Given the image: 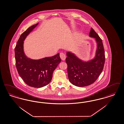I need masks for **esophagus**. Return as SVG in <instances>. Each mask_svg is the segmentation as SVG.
<instances>
[{"label":"esophagus","mask_w":124,"mask_h":124,"mask_svg":"<svg viewBox=\"0 0 124 124\" xmlns=\"http://www.w3.org/2000/svg\"><path fill=\"white\" fill-rule=\"evenodd\" d=\"M60 57L61 59L62 60H65V58H66L65 55L64 54L62 53H61L60 54Z\"/></svg>","instance_id":"1"}]
</instances>
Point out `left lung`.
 Listing matches in <instances>:
<instances>
[{
  "label": "left lung",
  "mask_w": 124,
  "mask_h": 124,
  "mask_svg": "<svg viewBox=\"0 0 124 124\" xmlns=\"http://www.w3.org/2000/svg\"><path fill=\"white\" fill-rule=\"evenodd\" d=\"M89 36L94 38L97 43L93 59L85 61L72 52H66L67 57L65 61L67 64L68 78L72 84L78 87H85L94 83L104 67L105 57L102 41L92 28Z\"/></svg>",
  "instance_id": "left-lung-1"
}]
</instances>
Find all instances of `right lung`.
<instances>
[{
  "label": "right lung",
  "mask_w": 124,
  "mask_h": 124,
  "mask_svg": "<svg viewBox=\"0 0 124 124\" xmlns=\"http://www.w3.org/2000/svg\"><path fill=\"white\" fill-rule=\"evenodd\" d=\"M38 24L30 27L21 35L15 48L16 65L20 77L29 86L37 88L49 84L54 71L61 61L59 53L39 60H33L26 56L24 40Z\"/></svg>",
  "instance_id": "1"
}]
</instances>
